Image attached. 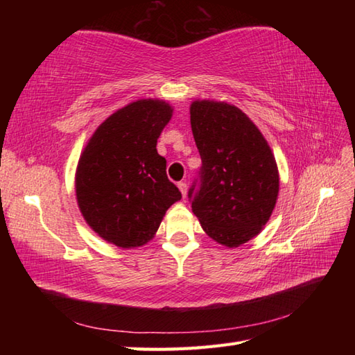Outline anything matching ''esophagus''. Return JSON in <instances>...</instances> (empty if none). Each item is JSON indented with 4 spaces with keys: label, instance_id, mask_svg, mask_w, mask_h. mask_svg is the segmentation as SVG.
Listing matches in <instances>:
<instances>
[{
    "label": "esophagus",
    "instance_id": "obj_1",
    "mask_svg": "<svg viewBox=\"0 0 355 355\" xmlns=\"http://www.w3.org/2000/svg\"><path fill=\"white\" fill-rule=\"evenodd\" d=\"M177 186H178V189H180V192H182L183 197H186V193H187V184H186L184 182H180Z\"/></svg>",
    "mask_w": 355,
    "mask_h": 355
}]
</instances>
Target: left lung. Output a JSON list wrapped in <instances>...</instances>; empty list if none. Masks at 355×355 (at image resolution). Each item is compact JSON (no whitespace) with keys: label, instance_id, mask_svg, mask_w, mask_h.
<instances>
[{"label":"left lung","instance_id":"left-lung-1","mask_svg":"<svg viewBox=\"0 0 355 355\" xmlns=\"http://www.w3.org/2000/svg\"><path fill=\"white\" fill-rule=\"evenodd\" d=\"M191 126L201 155L192 212L202 230L229 248L259 235L277 201L279 171L268 141L245 112L216 101L191 103Z\"/></svg>","mask_w":355,"mask_h":355}]
</instances>
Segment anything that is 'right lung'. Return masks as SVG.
Returning a JSON list of instances; mask_svg holds the SVG:
<instances>
[{
	"instance_id": "right-lung-1",
	"label": "right lung",
	"mask_w": 355,
	"mask_h": 355,
	"mask_svg": "<svg viewBox=\"0 0 355 355\" xmlns=\"http://www.w3.org/2000/svg\"><path fill=\"white\" fill-rule=\"evenodd\" d=\"M173 108L140 99L103 120L87 141L76 168V200L97 235L120 248L141 247L182 192L166 175L157 140Z\"/></svg>"
}]
</instances>
